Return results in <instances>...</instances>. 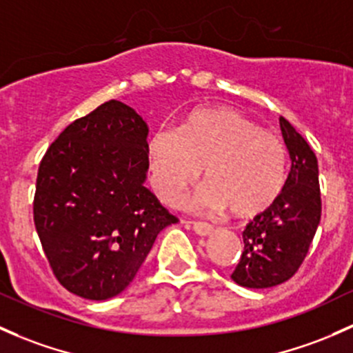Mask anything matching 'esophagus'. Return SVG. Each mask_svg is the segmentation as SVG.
Instances as JSON below:
<instances>
[{
    "label": "esophagus",
    "instance_id": "34e87169",
    "mask_svg": "<svg viewBox=\"0 0 353 353\" xmlns=\"http://www.w3.org/2000/svg\"><path fill=\"white\" fill-rule=\"evenodd\" d=\"M192 230H194L196 235L199 236H208L213 233V226L210 223H203V221H194V223H192Z\"/></svg>",
    "mask_w": 353,
    "mask_h": 353
}]
</instances>
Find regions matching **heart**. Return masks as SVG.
Instances as JSON below:
<instances>
[{
	"label": "heart",
	"mask_w": 353,
	"mask_h": 353,
	"mask_svg": "<svg viewBox=\"0 0 353 353\" xmlns=\"http://www.w3.org/2000/svg\"><path fill=\"white\" fill-rule=\"evenodd\" d=\"M147 155L148 181L165 205H177L203 169L208 183L191 199L199 213L257 216L274 206L288 179L283 143L230 108L194 111L177 130H155Z\"/></svg>",
	"instance_id": "1"
}]
</instances>
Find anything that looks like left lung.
<instances>
[{
	"label": "left lung",
	"mask_w": 353,
	"mask_h": 353,
	"mask_svg": "<svg viewBox=\"0 0 353 353\" xmlns=\"http://www.w3.org/2000/svg\"><path fill=\"white\" fill-rule=\"evenodd\" d=\"M281 132L291 159L283 194L243 230V254L232 279L250 289L283 284L303 264L321 218L318 161L306 140L285 118Z\"/></svg>",
	"instance_id": "8db88e82"
}]
</instances>
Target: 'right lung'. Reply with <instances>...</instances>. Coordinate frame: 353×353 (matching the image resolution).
<instances>
[{"label":"right lung","instance_id":"add662e5","mask_svg":"<svg viewBox=\"0 0 353 353\" xmlns=\"http://www.w3.org/2000/svg\"><path fill=\"white\" fill-rule=\"evenodd\" d=\"M148 127L111 99L70 123L43 155L33 220L59 283L92 301L137 276L165 226L176 223L145 188Z\"/></svg>","mask_w":353,"mask_h":353}]
</instances>
